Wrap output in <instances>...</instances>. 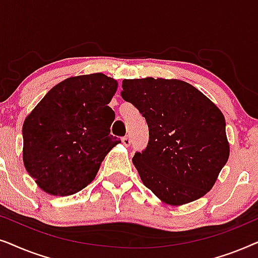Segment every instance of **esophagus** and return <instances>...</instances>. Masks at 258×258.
Returning <instances> with one entry per match:
<instances>
[{"label": "esophagus", "instance_id": "1", "mask_svg": "<svg viewBox=\"0 0 258 258\" xmlns=\"http://www.w3.org/2000/svg\"><path fill=\"white\" fill-rule=\"evenodd\" d=\"M122 143L124 144L125 147H129L130 143H132V139H130V136L126 135V136L123 137V139H122Z\"/></svg>", "mask_w": 258, "mask_h": 258}]
</instances>
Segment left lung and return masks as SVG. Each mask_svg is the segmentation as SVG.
<instances>
[{
  "instance_id": "1",
  "label": "left lung",
  "mask_w": 258,
  "mask_h": 258,
  "mask_svg": "<svg viewBox=\"0 0 258 258\" xmlns=\"http://www.w3.org/2000/svg\"><path fill=\"white\" fill-rule=\"evenodd\" d=\"M122 88L149 129L147 148L133 157L143 184L171 206L206 195L229 157L220 109L184 81L147 77Z\"/></svg>"
}]
</instances>
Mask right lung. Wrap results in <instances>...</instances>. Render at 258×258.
<instances>
[{
    "mask_svg": "<svg viewBox=\"0 0 258 258\" xmlns=\"http://www.w3.org/2000/svg\"><path fill=\"white\" fill-rule=\"evenodd\" d=\"M117 82L104 74L70 77L56 84L23 123V162L45 192L68 196L96 176L121 140L110 135L109 107Z\"/></svg>",
    "mask_w": 258,
    "mask_h": 258,
    "instance_id": "obj_1",
    "label": "right lung"
}]
</instances>
